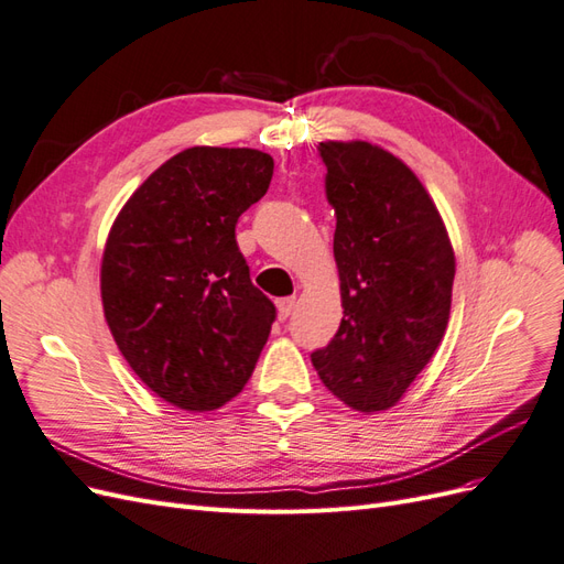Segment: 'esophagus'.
<instances>
[{"label": "esophagus", "instance_id": "1", "mask_svg": "<svg viewBox=\"0 0 564 564\" xmlns=\"http://www.w3.org/2000/svg\"><path fill=\"white\" fill-rule=\"evenodd\" d=\"M294 305H296V299H294V296L280 299V301H278V315H280V319H286L289 315H292V313H294Z\"/></svg>", "mask_w": 564, "mask_h": 564}]
</instances>
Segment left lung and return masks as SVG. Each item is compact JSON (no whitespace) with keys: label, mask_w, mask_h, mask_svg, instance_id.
Listing matches in <instances>:
<instances>
[{"label":"left lung","mask_w":564,"mask_h":564,"mask_svg":"<svg viewBox=\"0 0 564 564\" xmlns=\"http://www.w3.org/2000/svg\"><path fill=\"white\" fill-rule=\"evenodd\" d=\"M336 212L344 319L311 355L355 412L395 406L447 332L456 259L433 197L400 158L369 141H322Z\"/></svg>","instance_id":"1"}]
</instances>
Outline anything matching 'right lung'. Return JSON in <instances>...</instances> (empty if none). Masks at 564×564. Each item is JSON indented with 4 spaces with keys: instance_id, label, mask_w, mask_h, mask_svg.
<instances>
[{
    "instance_id": "right-lung-1",
    "label": "right lung",
    "mask_w": 564,
    "mask_h": 564,
    "mask_svg": "<svg viewBox=\"0 0 564 564\" xmlns=\"http://www.w3.org/2000/svg\"><path fill=\"white\" fill-rule=\"evenodd\" d=\"M272 166L253 148H185L135 187L108 232L110 334L135 377L185 412H214L247 386L275 319L235 242Z\"/></svg>"
}]
</instances>
